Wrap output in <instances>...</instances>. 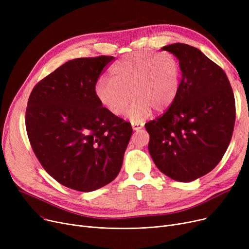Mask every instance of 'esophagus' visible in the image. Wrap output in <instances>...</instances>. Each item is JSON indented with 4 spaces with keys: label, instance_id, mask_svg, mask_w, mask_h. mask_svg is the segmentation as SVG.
<instances>
[{
    "label": "esophagus",
    "instance_id": "esophagus-1",
    "mask_svg": "<svg viewBox=\"0 0 249 249\" xmlns=\"http://www.w3.org/2000/svg\"><path fill=\"white\" fill-rule=\"evenodd\" d=\"M143 127V124L142 123H139V122H132V129L133 130H139Z\"/></svg>",
    "mask_w": 249,
    "mask_h": 249
}]
</instances>
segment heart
Segmentation results:
<instances>
[{"label":"heart","mask_w":249,"mask_h":249,"mask_svg":"<svg viewBox=\"0 0 249 249\" xmlns=\"http://www.w3.org/2000/svg\"><path fill=\"white\" fill-rule=\"evenodd\" d=\"M178 89L179 65L173 54L137 51L112 65L110 80L100 78L95 94L103 106L116 116L125 112L133 97L135 101L128 116L132 121H141L151 110L161 113L171 107Z\"/></svg>","instance_id":"heart-1"}]
</instances>
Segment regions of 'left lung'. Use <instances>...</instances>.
<instances>
[{"mask_svg": "<svg viewBox=\"0 0 249 249\" xmlns=\"http://www.w3.org/2000/svg\"><path fill=\"white\" fill-rule=\"evenodd\" d=\"M182 72L178 93L162 115L145 124L155 165L171 178L197 179L220 162L235 124V99L224 71L202 51L185 43L162 47Z\"/></svg>", "mask_w": 249, "mask_h": 249, "instance_id": "obj_1", "label": "left lung"}]
</instances>
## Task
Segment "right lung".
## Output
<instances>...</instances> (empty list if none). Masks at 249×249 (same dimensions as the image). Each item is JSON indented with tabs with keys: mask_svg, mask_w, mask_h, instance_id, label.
<instances>
[{
	"mask_svg": "<svg viewBox=\"0 0 249 249\" xmlns=\"http://www.w3.org/2000/svg\"><path fill=\"white\" fill-rule=\"evenodd\" d=\"M114 56L68 61L33 88L26 131L37 160L59 184L80 192L108 185L119 174L132 127L95 94Z\"/></svg>",
	"mask_w": 249,
	"mask_h": 249,
	"instance_id": "1",
	"label": "right lung"
}]
</instances>
